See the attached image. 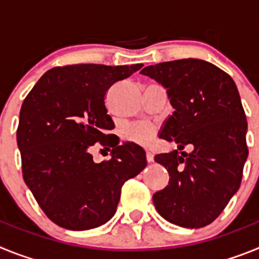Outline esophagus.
<instances>
[{
    "label": "esophagus",
    "instance_id": "obj_1",
    "mask_svg": "<svg viewBox=\"0 0 259 259\" xmlns=\"http://www.w3.org/2000/svg\"><path fill=\"white\" fill-rule=\"evenodd\" d=\"M145 157H146V162H148V163H152V162H154V157H153L152 153L146 152Z\"/></svg>",
    "mask_w": 259,
    "mask_h": 259
}]
</instances>
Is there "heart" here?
<instances>
[{
	"label": "heart",
	"instance_id": "heart-1",
	"mask_svg": "<svg viewBox=\"0 0 259 259\" xmlns=\"http://www.w3.org/2000/svg\"><path fill=\"white\" fill-rule=\"evenodd\" d=\"M155 130L149 124H136L127 128L123 134V139L128 143L139 146H149L154 140Z\"/></svg>",
	"mask_w": 259,
	"mask_h": 259
}]
</instances>
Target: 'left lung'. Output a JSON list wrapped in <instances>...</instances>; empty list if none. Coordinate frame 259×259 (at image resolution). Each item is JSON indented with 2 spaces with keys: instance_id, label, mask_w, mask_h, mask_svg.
Segmentation results:
<instances>
[{
  "instance_id": "1",
  "label": "left lung",
  "mask_w": 259,
  "mask_h": 259,
  "mask_svg": "<svg viewBox=\"0 0 259 259\" xmlns=\"http://www.w3.org/2000/svg\"><path fill=\"white\" fill-rule=\"evenodd\" d=\"M141 74L167 89L175 109L159 137L178 150L154 157L170 175L166 188L153 194L155 209L180 227H205L240 188L248 158V123L236 84L215 65L194 58L148 66ZM187 145L191 153L182 152Z\"/></svg>"
}]
</instances>
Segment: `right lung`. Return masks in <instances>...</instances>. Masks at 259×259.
Segmentation results:
<instances>
[{
	"mask_svg": "<svg viewBox=\"0 0 259 259\" xmlns=\"http://www.w3.org/2000/svg\"><path fill=\"white\" fill-rule=\"evenodd\" d=\"M144 65H68L40 77L23 101L17 131L23 179L38 206L59 227L96 228L116 211L128 179L146 166L139 145H118L105 96L116 81ZM98 142L112 149L96 164L89 149Z\"/></svg>",
	"mask_w": 259,
	"mask_h": 259,
	"instance_id": "right-lung-1",
	"label": "right lung"
}]
</instances>
